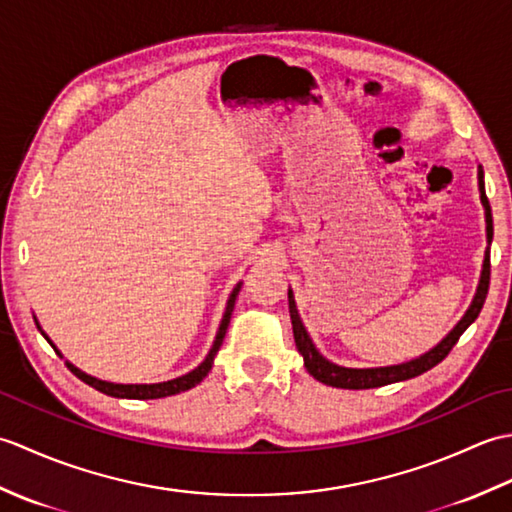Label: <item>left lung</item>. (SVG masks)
Masks as SVG:
<instances>
[{
	"label": "left lung",
	"instance_id": "left-lung-1",
	"mask_svg": "<svg viewBox=\"0 0 512 512\" xmlns=\"http://www.w3.org/2000/svg\"><path fill=\"white\" fill-rule=\"evenodd\" d=\"M477 187H480V200L484 206V217H486V253H484V264H482V275H480V284H477L475 297L471 301L469 310L464 312V317L455 323V328L444 336V339L433 345L429 352H424L411 361L398 363V365H385V367H343L328 361L319 350L317 345L312 343L310 334L303 325L299 310H297V301L292 290H288V308H290V321H292V332H295V343L297 350L303 356V365L323 385L330 387H339V389H372V387H383L391 383H400V380H409L416 378L424 372H429L431 367H436L440 361H444L453 345L458 343L464 330L477 319L480 314L486 295H488V284H491V242H493V213H491V204H488L486 191H484V169L482 165H477Z\"/></svg>",
	"mask_w": 512,
	"mask_h": 512
}]
</instances>
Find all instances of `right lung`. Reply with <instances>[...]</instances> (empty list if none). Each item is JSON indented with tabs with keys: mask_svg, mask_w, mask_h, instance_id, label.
<instances>
[{
	"mask_svg": "<svg viewBox=\"0 0 512 512\" xmlns=\"http://www.w3.org/2000/svg\"><path fill=\"white\" fill-rule=\"evenodd\" d=\"M239 288H242V281H239V284L233 288L231 295H228L226 310H224V317H222V321H220V330H217V334H215V341H213V345H211L209 354H206L204 361H202L198 367H195V369H191L189 374L178 376V378H173V380H165V383H151V385H121V383H107V380H101V378H94V376H90V374H85V372H81L79 367H74L70 361H65V365H68V367H70V372H72L76 378H81L85 385H90V387H94V389H99L101 394L114 396V398L151 400V398H167V396H176V394H180V391H187V389H191V387H195V385H200L202 380L206 378V374L211 372V367H213V358H215V354H217V352H220V345H222L224 336H226V328H228V323H231V314H233V308H235V299H237V295H239ZM35 323H37V328L41 330V325H39V321H37V319H35ZM41 334L46 336V341L54 347V343L48 339V334L43 332V330H41ZM54 352H57V354L63 358V354L57 350V347H54Z\"/></svg>",
	"mask_w": 512,
	"mask_h": 512,
	"instance_id": "right-lung-1",
	"label": "right lung"
}]
</instances>
